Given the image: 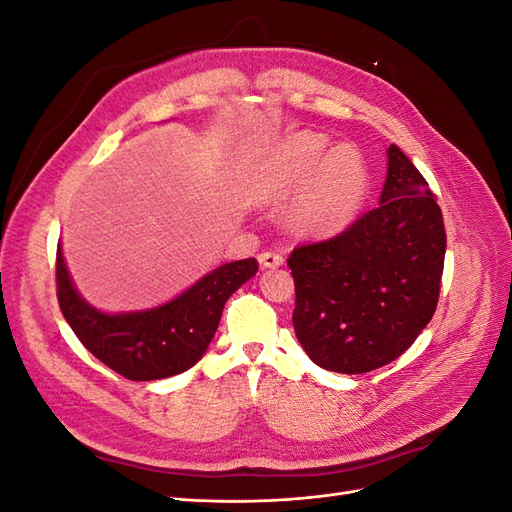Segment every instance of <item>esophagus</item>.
<instances>
[{
  "label": "esophagus",
  "mask_w": 512,
  "mask_h": 512,
  "mask_svg": "<svg viewBox=\"0 0 512 512\" xmlns=\"http://www.w3.org/2000/svg\"><path fill=\"white\" fill-rule=\"evenodd\" d=\"M258 262L267 269H277V267L284 265V256L280 252H275V250H267V252L258 254Z\"/></svg>",
  "instance_id": "34e87169"
}]
</instances>
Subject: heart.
Masks as SVG:
<instances>
[{
	"label": "heart",
	"mask_w": 512,
	"mask_h": 512,
	"mask_svg": "<svg viewBox=\"0 0 512 512\" xmlns=\"http://www.w3.org/2000/svg\"><path fill=\"white\" fill-rule=\"evenodd\" d=\"M327 148V136L294 134L269 149L254 170V188L262 198L282 200L305 190L297 222L312 232H333L348 224L367 190L359 153L350 145Z\"/></svg>",
	"instance_id": "heart-1"
}]
</instances>
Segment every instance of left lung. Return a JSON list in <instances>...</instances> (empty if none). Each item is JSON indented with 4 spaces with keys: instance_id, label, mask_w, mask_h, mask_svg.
I'll use <instances>...</instances> for the list:
<instances>
[{
    "instance_id": "obj_1",
    "label": "left lung",
    "mask_w": 512,
    "mask_h": 512,
    "mask_svg": "<svg viewBox=\"0 0 512 512\" xmlns=\"http://www.w3.org/2000/svg\"><path fill=\"white\" fill-rule=\"evenodd\" d=\"M444 252L436 194L391 145L380 205L288 256L292 324L309 359L337 374H365L404 354L438 307Z\"/></svg>"
}]
</instances>
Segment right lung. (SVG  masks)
<instances>
[{
    "mask_svg": "<svg viewBox=\"0 0 512 512\" xmlns=\"http://www.w3.org/2000/svg\"><path fill=\"white\" fill-rule=\"evenodd\" d=\"M256 271V258L228 262L166 305L111 316L79 297L57 247V301L74 335L98 361L134 382L162 380L200 361L218 331L228 297Z\"/></svg>",
    "mask_w": 512,
    "mask_h": 512,
    "instance_id": "obj_1",
    "label": "right lung"
}]
</instances>
